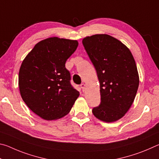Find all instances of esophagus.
I'll return each instance as SVG.
<instances>
[{
	"label": "esophagus",
	"mask_w": 159,
	"mask_h": 159,
	"mask_svg": "<svg viewBox=\"0 0 159 159\" xmlns=\"http://www.w3.org/2000/svg\"><path fill=\"white\" fill-rule=\"evenodd\" d=\"M80 88H81V89L83 91H84L85 89V85L84 83H82V84H80Z\"/></svg>",
	"instance_id": "34e87169"
}]
</instances>
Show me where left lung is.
I'll list each match as a JSON object with an SVG mask.
<instances>
[{
  "mask_svg": "<svg viewBox=\"0 0 159 159\" xmlns=\"http://www.w3.org/2000/svg\"><path fill=\"white\" fill-rule=\"evenodd\" d=\"M82 43L100 83L101 102L93 114L102 121H116L130 109L138 89L135 61L130 50L109 35L88 36Z\"/></svg>",
  "mask_w": 159,
  "mask_h": 159,
  "instance_id": "8db88e82",
  "label": "left lung"
}]
</instances>
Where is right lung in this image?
<instances>
[{
	"mask_svg": "<svg viewBox=\"0 0 159 159\" xmlns=\"http://www.w3.org/2000/svg\"><path fill=\"white\" fill-rule=\"evenodd\" d=\"M77 41L49 38L35 45L21 64L19 87L21 98L35 114L45 120L66 116L79 98L71 84L65 63L76 50Z\"/></svg>",
	"mask_w": 159,
	"mask_h": 159,
	"instance_id": "obj_1",
	"label": "right lung"
}]
</instances>
